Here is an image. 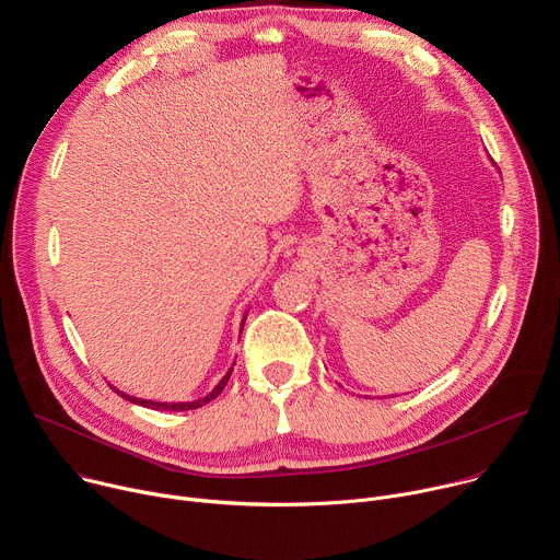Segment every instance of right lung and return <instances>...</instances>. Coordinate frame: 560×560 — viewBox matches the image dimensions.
I'll return each mask as SVG.
<instances>
[{
	"label": "right lung",
	"instance_id": "obj_1",
	"mask_svg": "<svg viewBox=\"0 0 560 560\" xmlns=\"http://www.w3.org/2000/svg\"><path fill=\"white\" fill-rule=\"evenodd\" d=\"M244 328V326H242ZM230 374H232V368L225 372V376L219 381V385L210 392V394H206L203 398H199V401H192V404H156V401H143V398H135V396H128V394H124V392H119V389H115L119 396H124L126 401H130V404H137V406H143V408H152V410H168V412H182V410H195V408H201V406H206V404H210L212 398H217L221 392H223V387H225V383H228V378H230Z\"/></svg>",
	"mask_w": 560,
	"mask_h": 560
}]
</instances>
